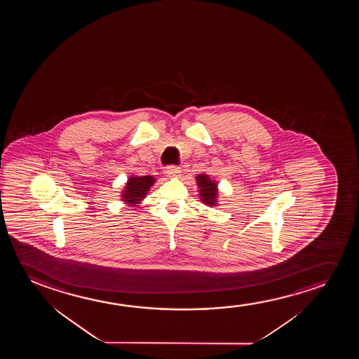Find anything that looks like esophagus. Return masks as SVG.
I'll list each match as a JSON object with an SVG mask.
<instances>
[{"label":"esophagus","instance_id":"obj_1","mask_svg":"<svg viewBox=\"0 0 359 359\" xmlns=\"http://www.w3.org/2000/svg\"><path fill=\"white\" fill-rule=\"evenodd\" d=\"M165 172H167V175L169 177H177L180 175L182 170H180V168L175 167V165H169L165 169Z\"/></svg>","mask_w":359,"mask_h":359}]
</instances>
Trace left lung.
<instances>
[{"mask_svg": "<svg viewBox=\"0 0 359 359\" xmlns=\"http://www.w3.org/2000/svg\"><path fill=\"white\" fill-rule=\"evenodd\" d=\"M195 179L198 189V196L202 203L210 207L218 206V182L212 180L207 174H198Z\"/></svg>", "mask_w": 359, "mask_h": 359, "instance_id": "1", "label": "left lung"}]
</instances>
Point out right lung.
Segmentation results:
<instances>
[{
    "mask_svg": "<svg viewBox=\"0 0 359 359\" xmlns=\"http://www.w3.org/2000/svg\"><path fill=\"white\" fill-rule=\"evenodd\" d=\"M154 182H156V177L153 175H144V177L130 175L120 195L121 201L128 207L140 206L143 200L147 197L148 191L151 190Z\"/></svg>",
    "mask_w": 359,
    "mask_h": 359,
    "instance_id": "obj_1",
    "label": "right lung"
}]
</instances>
